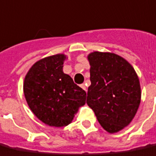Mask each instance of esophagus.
Returning a JSON list of instances; mask_svg holds the SVG:
<instances>
[{
    "instance_id": "1",
    "label": "esophagus",
    "mask_w": 156,
    "mask_h": 156,
    "mask_svg": "<svg viewBox=\"0 0 156 156\" xmlns=\"http://www.w3.org/2000/svg\"><path fill=\"white\" fill-rule=\"evenodd\" d=\"M80 87H81L83 90H85V91H87V90H86L87 89V87H86V86H85V84H81V85H80Z\"/></svg>"
}]
</instances>
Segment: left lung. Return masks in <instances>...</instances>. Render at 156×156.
<instances>
[{"instance_id":"obj_1","label":"left lung","mask_w":156,"mask_h":156,"mask_svg":"<svg viewBox=\"0 0 156 156\" xmlns=\"http://www.w3.org/2000/svg\"><path fill=\"white\" fill-rule=\"evenodd\" d=\"M87 59L91 81L87 105L104 130L119 132L131 123L140 103L137 73L127 60L114 53L92 52Z\"/></svg>"}]
</instances>
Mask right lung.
Instances as JSON below:
<instances>
[{"label": "right lung", "mask_w": 156, "mask_h": 156, "mask_svg": "<svg viewBox=\"0 0 156 156\" xmlns=\"http://www.w3.org/2000/svg\"><path fill=\"white\" fill-rule=\"evenodd\" d=\"M67 58L63 54L41 58L31 66L24 79L23 90L29 107L49 126L70 124L79 107L86 103V92L63 73Z\"/></svg>", "instance_id": "right-lung-1"}]
</instances>
